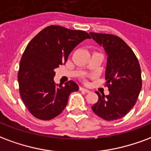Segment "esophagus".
<instances>
[{"mask_svg": "<svg viewBox=\"0 0 151 151\" xmlns=\"http://www.w3.org/2000/svg\"><path fill=\"white\" fill-rule=\"evenodd\" d=\"M79 90H81V91H83V92L85 93L90 92V90H88V89H86V88H84V87H80V89H79Z\"/></svg>", "mask_w": 151, "mask_h": 151, "instance_id": "esophagus-1", "label": "esophagus"}]
</instances>
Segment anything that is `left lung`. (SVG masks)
<instances>
[{
	"instance_id": "1",
	"label": "left lung",
	"mask_w": 151,
	"mask_h": 151,
	"mask_svg": "<svg viewBox=\"0 0 151 151\" xmlns=\"http://www.w3.org/2000/svg\"><path fill=\"white\" fill-rule=\"evenodd\" d=\"M92 38L104 48L107 55L106 84L108 95L100 94L91 108L106 121L122 118L136 103L142 89L141 68L138 59L127 43L117 36L90 33Z\"/></svg>"
}]
</instances>
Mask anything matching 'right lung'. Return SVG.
Segmentation results:
<instances>
[{
	"mask_svg": "<svg viewBox=\"0 0 151 151\" xmlns=\"http://www.w3.org/2000/svg\"><path fill=\"white\" fill-rule=\"evenodd\" d=\"M85 31L59 25L45 28L28 44L20 61L19 90L29 112L41 120H50L66 106L69 96L79 90L75 81L56 86L55 69L66 62L72 50L90 39Z\"/></svg>",
	"mask_w": 151,
	"mask_h": 151,
	"instance_id": "1",
	"label": "right lung"
}]
</instances>
